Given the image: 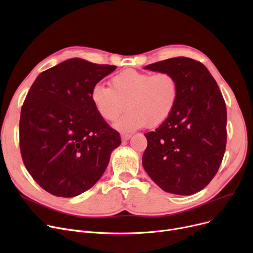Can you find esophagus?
<instances>
[{
  "label": "esophagus",
  "mask_w": 253,
  "mask_h": 253,
  "mask_svg": "<svg viewBox=\"0 0 253 253\" xmlns=\"http://www.w3.org/2000/svg\"><path fill=\"white\" fill-rule=\"evenodd\" d=\"M130 137H131L130 134H126V133H123V134H122V139H123V141H127V140L130 139Z\"/></svg>",
  "instance_id": "esophagus-1"
}]
</instances>
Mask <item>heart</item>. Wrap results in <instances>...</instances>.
Returning a JSON list of instances; mask_svg holds the SVG:
<instances>
[{
    "mask_svg": "<svg viewBox=\"0 0 253 253\" xmlns=\"http://www.w3.org/2000/svg\"><path fill=\"white\" fill-rule=\"evenodd\" d=\"M178 95V82L172 74L133 69L114 75L111 87L97 83L90 91L95 110L106 122H115L126 108L129 109L115 125L123 130L161 126L174 111Z\"/></svg>",
    "mask_w": 253,
    "mask_h": 253,
    "instance_id": "obj_1",
    "label": "heart"
}]
</instances>
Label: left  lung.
<instances>
[{
    "label": "left lung",
    "mask_w": 253,
    "mask_h": 253,
    "mask_svg": "<svg viewBox=\"0 0 253 253\" xmlns=\"http://www.w3.org/2000/svg\"><path fill=\"white\" fill-rule=\"evenodd\" d=\"M172 74L179 87L175 109L154 131L144 134L142 164L163 190L189 196L206 187L217 173L226 145V107L208 69L178 56L145 67Z\"/></svg>",
    "instance_id": "obj_1"
}]
</instances>
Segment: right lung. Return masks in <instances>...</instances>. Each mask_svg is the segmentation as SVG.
<instances>
[{
	"label": "right lung",
	"mask_w": 253,
	"mask_h": 253,
	"mask_svg": "<svg viewBox=\"0 0 253 253\" xmlns=\"http://www.w3.org/2000/svg\"><path fill=\"white\" fill-rule=\"evenodd\" d=\"M115 69L70 58L42 72L31 86L20 112V152L49 194L73 198L92 187L122 143L90 99L94 84Z\"/></svg>",
	"instance_id": "add662e5"
}]
</instances>
